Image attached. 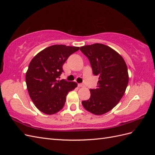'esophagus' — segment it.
<instances>
[{
    "label": "esophagus",
    "mask_w": 155,
    "mask_h": 155,
    "mask_svg": "<svg viewBox=\"0 0 155 155\" xmlns=\"http://www.w3.org/2000/svg\"><path fill=\"white\" fill-rule=\"evenodd\" d=\"M84 86H85V85H84L83 83H79V84H78V87H83Z\"/></svg>",
    "instance_id": "34e87169"
}]
</instances>
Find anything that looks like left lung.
Masks as SVG:
<instances>
[{"instance_id":"obj_1","label":"left lung","mask_w":155,"mask_h":155,"mask_svg":"<svg viewBox=\"0 0 155 155\" xmlns=\"http://www.w3.org/2000/svg\"><path fill=\"white\" fill-rule=\"evenodd\" d=\"M80 50L90 61L93 74L99 76L97 88L90 89L91 97L82 105L94 114H105L118 104L127 87L126 63L118 52L103 44L81 46Z\"/></svg>"}]
</instances>
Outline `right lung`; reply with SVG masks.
<instances>
[{"instance_id": "obj_1", "label": "right lung", "mask_w": 155, "mask_h": 155, "mask_svg": "<svg viewBox=\"0 0 155 155\" xmlns=\"http://www.w3.org/2000/svg\"><path fill=\"white\" fill-rule=\"evenodd\" d=\"M79 47L52 45L32 59L26 74L29 95L35 107L46 114H54L63 109L68 92L78 86L76 82L58 80L63 72V65Z\"/></svg>"}]
</instances>
